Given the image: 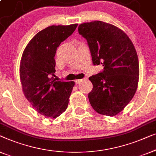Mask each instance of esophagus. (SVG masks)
I'll list each match as a JSON object with an SVG mask.
<instances>
[{"instance_id":"1","label":"esophagus","mask_w":156,"mask_h":156,"mask_svg":"<svg viewBox=\"0 0 156 156\" xmlns=\"http://www.w3.org/2000/svg\"><path fill=\"white\" fill-rule=\"evenodd\" d=\"M84 80H85V78L84 79H77V80H75V83H76V84H79V83H80V82H82V81H83Z\"/></svg>"}]
</instances>
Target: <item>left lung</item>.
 <instances>
[{"mask_svg": "<svg viewBox=\"0 0 156 156\" xmlns=\"http://www.w3.org/2000/svg\"><path fill=\"white\" fill-rule=\"evenodd\" d=\"M79 34L86 39L94 65L104 71L89 78L93 90L90 103L102 115H117L134 96L139 78L136 51L126 34L102 21L80 24Z\"/></svg>", "mask_w": 156, "mask_h": 156, "instance_id": "8db88e82", "label": "left lung"}]
</instances>
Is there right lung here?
<instances>
[{
    "instance_id": "add662e5",
    "label": "right lung",
    "mask_w": 156,
    "mask_h": 156,
    "mask_svg": "<svg viewBox=\"0 0 156 156\" xmlns=\"http://www.w3.org/2000/svg\"><path fill=\"white\" fill-rule=\"evenodd\" d=\"M77 26L72 24L45 28L34 35L22 55V90L35 110L46 117H58L68 107L75 82L54 80V56L57 47L73 34Z\"/></svg>"
}]
</instances>
